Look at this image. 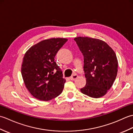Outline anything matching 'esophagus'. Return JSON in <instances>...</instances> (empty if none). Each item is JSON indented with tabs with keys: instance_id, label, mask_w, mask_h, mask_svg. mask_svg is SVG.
<instances>
[{
	"instance_id": "34e87169",
	"label": "esophagus",
	"mask_w": 133,
	"mask_h": 133,
	"mask_svg": "<svg viewBox=\"0 0 133 133\" xmlns=\"http://www.w3.org/2000/svg\"><path fill=\"white\" fill-rule=\"evenodd\" d=\"M78 78V75H77V74H74L73 75H72L71 77L70 78V79L71 80H72V81H73V80H75V79H77Z\"/></svg>"
}]
</instances>
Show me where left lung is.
<instances>
[{"label": "left lung", "mask_w": 133, "mask_h": 133, "mask_svg": "<svg viewBox=\"0 0 133 133\" xmlns=\"http://www.w3.org/2000/svg\"><path fill=\"white\" fill-rule=\"evenodd\" d=\"M74 41L84 58L86 84L81 91L92 98L103 97L117 77L116 54L106 42L100 39L79 36L74 38Z\"/></svg>", "instance_id": "left-lung-1"}]
</instances>
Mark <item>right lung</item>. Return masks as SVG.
Returning <instances> with one entry per match:
<instances>
[{
  "label": "right lung",
  "instance_id": "add662e5",
  "mask_svg": "<svg viewBox=\"0 0 133 133\" xmlns=\"http://www.w3.org/2000/svg\"><path fill=\"white\" fill-rule=\"evenodd\" d=\"M67 41L66 38L46 39L34 45L25 54L22 77L31 94L39 100L50 101L63 91L66 80L55 62V56Z\"/></svg>",
  "mask_w": 133,
  "mask_h": 133
}]
</instances>
